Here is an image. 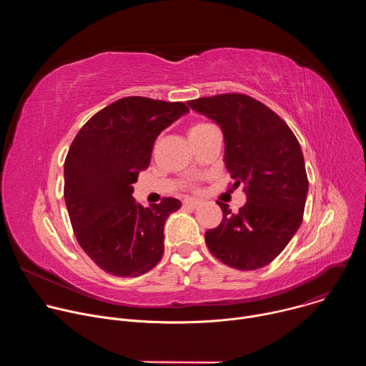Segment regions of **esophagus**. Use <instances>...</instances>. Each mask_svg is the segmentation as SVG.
<instances>
[{"label": "esophagus", "mask_w": 366, "mask_h": 366, "mask_svg": "<svg viewBox=\"0 0 366 366\" xmlns=\"http://www.w3.org/2000/svg\"><path fill=\"white\" fill-rule=\"evenodd\" d=\"M184 205L191 207V208H197L199 205V201L195 199V198H187V199H184Z\"/></svg>", "instance_id": "34e87169"}]
</instances>
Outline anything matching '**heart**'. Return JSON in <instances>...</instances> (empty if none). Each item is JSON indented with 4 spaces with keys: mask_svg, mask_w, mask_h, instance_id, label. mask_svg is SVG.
<instances>
[{
    "mask_svg": "<svg viewBox=\"0 0 366 366\" xmlns=\"http://www.w3.org/2000/svg\"><path fill=\"white\" fill-rule=\"evenodd\" d=\"M210 124H205V123H199V124H195V126H192L191 129H189V134H194V133H198V132H201V130H204L205 127H208Z\"/></svg>",
    "mask_w": 366,
    "mask_h": 366,
    "instance_id": "obj_1",
    "label": "heart"
}]
</instances>
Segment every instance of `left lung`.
Returning <instances> with one entry per match:
<instances>
[{
    "instance_id": "left-lung-1",
    "label": "left lung",
    "mask_w": 366,
    "mask_h": 366,
    "mask_svg": "<svg viewBox=\"0 0 366 366\" xmlns=\"http://www.w3.org/2000/svg\"><path fill=\"white\" fill-rule=\"evenodd\" d=\"M223 132L224 165L243 184L246 204L239 213L217 201L223 220L205 232V243L223 264L253 271L284 250L302 222L308 181L301 146L262 102L243 94H220L188 101Z\"/></svg>"
}]
</instances>
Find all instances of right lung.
<instances>
[{"instance_id": "add662e5", "label": "right lung", "mask_w": 366, "mask_h": 366, "mask_svg": "<svg viewBox=\"0 0 366 366\" xmlns=\"http://www.w3.org/2000/svg\"><path fill=\"white\" fill-rule=\"evenodd\" d=\"M188 112L184 102L126 97L92 116L69 147L64 175L74 233L112 275H143L164 254V226L181 201L143 207L133 184L150 164L156 137Z\"/></svg>"}]
</instances>
